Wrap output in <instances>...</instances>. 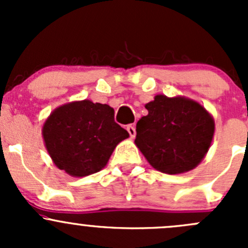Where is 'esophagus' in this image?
<instances>
[{
  "instance_id": "1",
  "label": "esophagus",
  "mask_w": 248,
  "mask_h": 248,
  "mask_svg": "<svg viewBox=\"0 0 248 248\" xmlns=\"http://www.w3.org/2000/svg\"><path fill=\"white\" fill-rule=\"evenodd\" d=\"M127 132L129 133V137H131V138H134V137H136V128H134V126H132V124H128V126H127Z\"/></svg>"
}]
</instances>
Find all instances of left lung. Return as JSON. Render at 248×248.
Listing matches in <instances>:
<instances>
[{
  "mask_svg": "<svg viewBox=\"0 0 248 248\" xmlns=\"http://www.w3.org/2000/svg\"><path fill=\"white\" fill-rule=\"evenodd\" d=\"M145 108L149 114L137 124L136 144L149 163L166 174L196 168L214 137L215 124L209 112L191 99L163 94Z\"/></svg>",
  "mask_w": 248,
  "mask_h": 248,
  "instance_id": "8db88e82",
  "label": "left lung"
}]
</instances>
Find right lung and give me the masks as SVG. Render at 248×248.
I'll return each mask as SVG.
<instances>
[{"instance_id":"obj_1","label":"right lung","mask_w":248,"mask_h":248,"mask_svg":"<svg viewBox=\"0 0 248 248\" xmlns=\"http://www.w3.org/2000/svg\"><path fill=\"white\" fill-rule=\"evenodd\" d=\"M128 132L114 120V109L91 101L73 102L51 112L43 138L56 167L72 176H87L108 163Z\"/></svg>"}]
</instances>
